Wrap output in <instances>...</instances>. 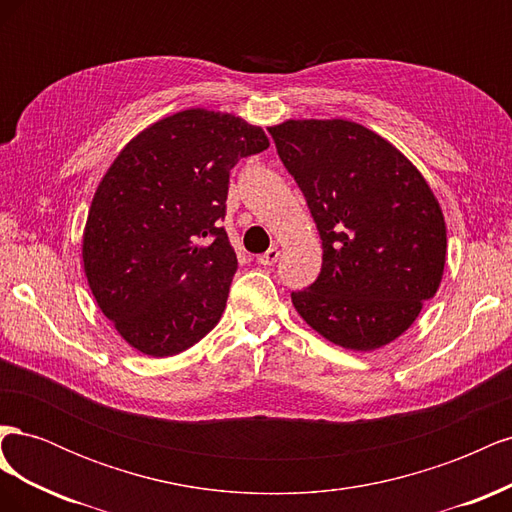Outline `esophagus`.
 Wrapping results in <instances>:
<instances>
[{"label":"esophagus","instance_id":"obj_1","mask_svg":"<svg viewBox=\"0 0 512 512\" xmlns=\"http://www.w3.org/2000/svg\"><path fill=\"white\" fill-rule=\"evenodd\" d=\"M277 260H280V250H277V247H271V250H267L265 254L258 256V265L271 267V265H275Z\"/></svg>","mask_w":512,"mask_h":512}]
</instances>
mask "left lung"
Listing matches in <instances>:
<instances>
[{"mask_svg": "<svg viewBox=\"0 0 512 512\" xmlns=\"http://www.w3.org/2000/svg\"><path fill=\"white\" fill-rule=\"evenodd\" d=\"M322 239L318 280L292 292L299 316L346 350L406 333L438 292L446 222L404 153L348 119H288L269 128Z\"/></svg>", "mask_w": 512, "mask_h": 512, "instance_id": "obj_1", "label": "left lung"}]
</instances>
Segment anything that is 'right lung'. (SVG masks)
<instances>
[{
    "label": "right lung",
    "instance_id": "add662e5",
    "mask_svg": "<svg viewBox=\"0 0 512 512\" xmlns=\"http://www.w3.org/2000/svg\"><path fill=\"white\" fill-rule=\"evenodd\" d=\"M269 147L260 126L188 108L138 132L91 200L83 269L102 314L147 356H173L220 322L237 254L220 228L230 168Z\"/></svg>",
    "mask_w": 512,
    "mask_h": 512
}]
</instances>
